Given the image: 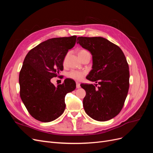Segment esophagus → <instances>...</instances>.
Segmentation results:
<instances>
[{"label": "esophagus", "mask_w": 153, "mask_h": 153, "mask_svg": "<svg viewBox=\"0 0 153 153\" xmlns=\"http://www.w3.org/2000/svg\"><path fill=\"white\" fill-rule=\"evenodd\" d=\"M76 86L77 89H79V88H80V83L76 82Z\"/></svg>", "instance_id": "34e87169"}]
</instances>
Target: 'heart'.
Returning a JSON list of instances; mask_svg holds the SVG:
<instances>
[{"mask_svg": "<svg viewBox=\"0 0 153 153\" xmlns=\"http://www.w3.org/2000/svg\"><path fill=\"white\" fill-rule=\"evenodd\" d=\"M88 53L89 52H88L87 50L81 49L78 51V56H79V57L80 58L82 56H83V55ZM84 75H85V73L83 71L72 70L68 73V77L75 80H80L82 78L84 77Z\"/></svg>", "mask_w": 153, "mask_h": 153, "instance_id": "1", "label": "heart"}]
</instances>
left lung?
Masks as SVG:
<instances>
[{"label":"left lung","instance_id":"8db88e82","mask_svg":"<svg viewBox=\"0 0 153 153\" xmlns=\"http://www.w3.org/2000/svg\"><path fill=\"white\" fill-rule=\"evenodd\" d=\"M77 40V44L92 55V69L86 78L100 85L98 89L92 84L80 85L86 92L84 110L96 121H108L121 112L128 94L129 72L126 59L118 46L102 37H78Z\"/></svg>","mask_w":153,"mask_h":153}]
</instances>
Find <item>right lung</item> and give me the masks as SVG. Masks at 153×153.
I'll list each match as a JSON object with an SVG mask.
<instances>
[{"label": "right lung", "mask_w": 153, "mask_h": 153, "mask_svg": "<svg viewBox=\"0 0 153 153\" xmlns=\"http://www.w3.org/2000/svg\"><path fill=\"white\" fill-rule=\"evenodd\" d=\"M76 36L49 39L30 50L20 72V98L29 114L38 121H54L65 110V96L75 89L76 83L66 78L57 86L51 82L63 70L68 50L76 43Z\"/></svg>", "instance_id": "add662e5"}]
</instances>
